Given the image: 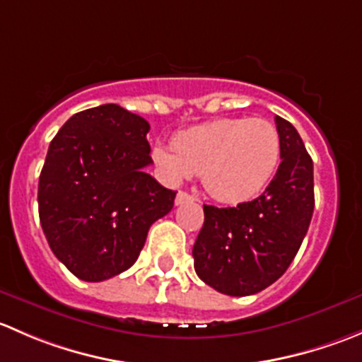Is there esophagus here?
<instances>
[{
  "label": "esophagus",
  "mask_w": 362,
  "mask_h": 362,
  "mask_svg": "<svg viewBox=\"0 0 362 362\" xmlns=\"http://www.w3.org/2000/svg\"><path fill=\"white\" fill-rule=\"evenodd\" d=\"M192 199H194V196H191V194H189V192L178 191L177 192V198H175V204H184V203H187V202H192Z\"/></svg>",
  "instance_id": "34e87169"
}]
</instances>
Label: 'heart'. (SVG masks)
<instances>
[{
  "label": "heart",
  "instance_id": "b5f03b06",
  "mask_svg": "<svg viewBox=\"0 0 362 362\" xmlns=\"http://www.w3.org/2000/svg\"><path fill=\"white\" fill-rule=\"evenodd\" d=\"M173 151L158 147L152 159L170 184L202 175L204 189L222 203L255 198L269 184L280 163V134L264 119H217L180 131Z\"/></svg>",
  "mask_w": 362,
  "mask_h": 362
}]
</instances>
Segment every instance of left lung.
Masks as SVG:
<instances>
[{
    "mask_svg": "<svg viewBox=\"0 0 362 362\" xmlns=\"http://www.w3.org/2000/svg\"><path fill=\"white\" fill-rule=\"evenodd\" d=\"M280 163L266 191L252 202L204 204V224L192 257L199 279L228 296H250L289 268L315 206L313 163L296 127L276 115Z\"/></svg>",
    "mask_w": 362,
    "mask_h": 362,
    "instance_id": "1",
    "label": "left lung"
}]
</instances>
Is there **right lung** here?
<instances>
[{"label": "right lung", "mask_w": 362, "mask_h": 362, "mask_svg": "<svg viewBox=\"0 0 362 362\" xmlns=\"http://www.w3.org/2000/svg\"><path fill=\"white\" fill-rule=\"evenodd\" d=\"M144 117L101 105L69 117L40 173L38 211L54 255L80 280L103 282L134 264L177 192L145 173Z\"/></svg>", "instance_id": "obj_1"}]
</instances>
